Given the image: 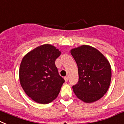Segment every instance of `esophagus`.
<instances>
[{
	"label": "esophagus",
	"instance_id": "1",
	"mask_svg": "<svg viewBox=\"0 0 124 124\" xmlns=\"http://www.w3.org/2000/svg\"><path fill=\"white\" fill-rule=\"evenodd\" d=\"M64 79H65V82H68L69 77H64Z\"/></svg>",
	"mask_w": 124,
	"mask_h": 124
}]
</instances>
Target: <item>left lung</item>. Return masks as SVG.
<instances>
[{"label": "left lung", "instance_id": "8db88e82", "mask_svg": "<svg viewBox=\"0 0 124 124\" xmlns=\"http://www.w3.org/2000/svg\"><path fill=\"white\" fill-rule=\"evenodd\" d=\"M78 67V81L72 86L75 95L86 103L104 96L111 80V67L107 59L96 49L82 46L71 50Z\"/></svg>", "mask_w": 124, "mask_h": 124}]
</instances>
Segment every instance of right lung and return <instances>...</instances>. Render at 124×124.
I'll return each mask as SVG.
<instances>
[{
    "instance_id": "obj_1",
    "label": "right lung",
    "mask_w": 124,
    "mask_h": 124,
    "mask_svg": "<svg viewBox=\"0 0 124 124\" xmlns=\"http://www.w3.org/2000/svg\"><path fill=\"white\" fill-rule=\"evenodd\" d=\"M61 52L49 44L37 47L22 59L19 78L28 96L39 104H49L58 96L65 80L59 75L55 60Z\"/></svg>"
}]
</instances>
